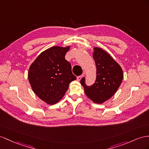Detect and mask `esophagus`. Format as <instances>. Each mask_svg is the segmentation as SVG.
Returning <instances> with one entry per match:
<instances>
[{
	"mask_svg": "<svg viewBox=\"0 0 149 149\" xmlns=\"http://www.w3.org/2000/svg\"><path fill=\"white\" fill-rule=\"evenodd\" d=\"M83 75H80V76H78V77H77V80L78 81H80L81 80V79L82 78Z\"/></svg>",
	"mask_w": 149,
	"mask_h": 149,
	"instance_id": "esophagus-1",
	"label": "esophagus"
}]
</instances>
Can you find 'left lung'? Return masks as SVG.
Instances as JSON below:
<instances>
[{"label": "left lung", "mask_w": 149, "mask_h": 149, "mask_svg": "<svg viewBox=\"0 0 149 149\" xmlns=\"http://www.w3.org/2000/svg\"><path fill=\"white\" fill-rule=\"evenodd\" d=\"M93 55L96 65V82L87 87L85 79L82 78L81 84L91 101L102 104L116 93L123 79V72L120 65L102 48L94 46Z\"/></svg>", "instance_id": "1"}]
</instances>
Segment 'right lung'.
Listing matches in <instances>:
<instances>
[{
  "mask_svg": "<svg viewBox=\"0 0 149 149\" xmlns=\"http://www.w3.org/2000/svg\"><path fill=\"white\" fill-rule=\"evenodd\" d=\"M70 46H54L42 52L31 64L28 80L32 90L48 104H55L62 99L69 84L76 79L69 62L65 58Z\"/></svg>",
  "mask_w": 149,
  "mask_h": 149,
  "instance_id": "1",
  "label": "right lung"
}]
</instances>
